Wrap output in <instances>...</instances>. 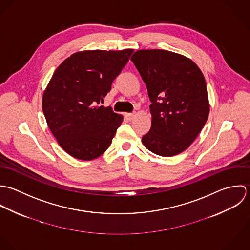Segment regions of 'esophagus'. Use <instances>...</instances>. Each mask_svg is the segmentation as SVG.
Returning <instances> with one entry per match:
<instances>
[{"label": "esophagus", "instance_id": "1", "mask_svg": "<svg viewBox=\"0 0 250 250\" xmlns=\"http://www.w3.org/2000/svg\"><path fill=\"white\" fill-rule=\"evenodd\" d=\"M125 118H126L127 120H129V121H130V120H132V119L134 118V116H135V115H134L133 113H125Z\"/></svg>", "mask_w": 250, "mask_h": 250}]
</instances>
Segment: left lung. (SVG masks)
Wrapping results in <instances>:
<instances>
[{"mask_svg": "<svg viewBox=\"0 0 250 250\" xmlns=\"http://www.w3.org/2000/svg\"><path fill=\"white\" fill-rule=\"evenodd\" d=\"M131 61L146 84L151 126L143 145L161 156H173L196 139L209 104L202 71L190 59L159 49L136 51Z\"/></svg>", "mask_w": 250, "mask_h": 250, "instance_id": "8db88e82", "label": "left lung"}]
</instances>
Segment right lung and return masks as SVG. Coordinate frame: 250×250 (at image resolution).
<instances>
[{
  "instance_id": "obj_1",
  "label": "right lung",
  "mask_w": 250,
  "mask_h": 250,
  "mask_svg": "<svg viewBox=\"0 0 250 250\" xmlns=\"http://www.w3.org/2000/svg\"><path fill=\"white\" fill-rule=\"evenodd\" d=\"M132 53L81 51L55 70L43 93L42 110L52 134L71 156L92 160L111 145L123 116L100 103Z\"/></svg>"
}]
</instances>
